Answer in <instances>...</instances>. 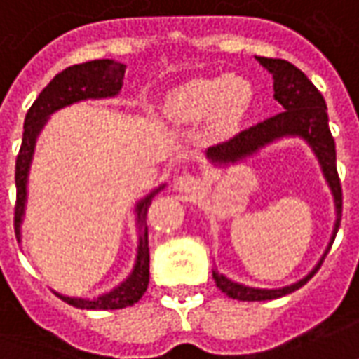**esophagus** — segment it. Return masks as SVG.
Here are the masks:
<instances>
[{
	"label": "esophagus",
	"instance_id": "1",
	"mask_svg": "<svg viewBox=\"0 0 359 359\" xmlns=\"http://www.w3.org/2000/svg\"><path fill=\"white\" fill-rule=\"evenodd\" d=\"M198 179L196 177H192V175H188V172H182L180 177L175 179V190H179V192H194L198 188Z\"/></svg>",
	"mask_w": 359,
	"mask_h": 359
}]
</instances>
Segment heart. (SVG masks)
I'll list each match as a JSON object with an SVG mask.
<instances>
[{"instance_id": "obj_1", "label": "heart", "mask_w": 359, "mask_h": 359, "mask_svg": "<svg viewBox=\"0 0 359 359\" xmlns=\"http://www.w3.org/2000/svg\"><path fill=\"white\" fill-rule=\"evenodd\" d=\"M252 104V85L239 75L196 77L172 89L165 101L167 114L177 122H198L210 116L222 134L237 130Z\"/></svg>"}]
</instances>
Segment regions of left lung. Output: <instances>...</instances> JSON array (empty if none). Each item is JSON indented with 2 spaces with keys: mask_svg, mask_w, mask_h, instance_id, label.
<instances>
[{
  "mask_svg": "<svg viewBox=\"0 0 359 359\" xmlns=\"http://www.w3.org/2000/svg\"><path fill=\"white\" fill-rule=\"evenodd\" d=\"M257 62L260 66L268 69L274 79V99L282 104L280 114L272 118L260 122L257 126L249 128L241 132L231 140L210 147L205 151V157L210 159L215 167H229L235 163L245 161L247 157H252L266 145L274 144L278 140L284 137H299L309 145L311 151L315 154L319 161L323 177L327 180L330 194L334 200V227L332 235L328 241L327 250L323 252L320 260L315 264L309 274L303 276L295 284L276 287V290H264V287H250V285L233 282L225 274H219L217 270H212L215 285L222 290L225 295L239 302H268V299H278L282 295L299 290L302 285L309 282L319 270L323 260L330 250V245L337 237L338 227H340V217H342V188H340V179L337 172V147L334 140L328 128L327 102L323 99L319 89L311 83L309 77L303 74L302 69L285 62V60H274V57H260L257 56Z\"/></svg>",
  "mask_w": 359,
  "mask_h": 359,
  "instance_id": "8db88e82",
  "label": "left lung"
}]
</instances>
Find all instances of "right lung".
<instances>
[{
	"label": "right lung",
	"mask_w": 359,
	"mask_h": 359,
	"mask_svg": "<svg viewBox=\"0 0 359 359\" xmlns=\"http://www.w3.org/2000/svg\"><path fill=\"white\" fill-rule=\"evenodd\" d=\"M126 64H120L114 60H93L85 64L66 67L62 74H57L50 81L39 99L32 102V107L25 116V132L22 144L15 163V184H17V204H15V235L21 241V227L27 210V187H29V171H31L34 147L42 128L46 126L48 118L56 110L75 104L81 101H95V99H110L116 97L124 83ZM165 184L154 188L149 194L136 202V225H137V249L134 266L116 287L104 292L99 297L85 299V297H69V295H56L77 309H124L142 299V295L149 284V241H147V208L154 196L163 190Z\"/></svg>",
	"instance_id": "add662e5"
}]
</instances>
